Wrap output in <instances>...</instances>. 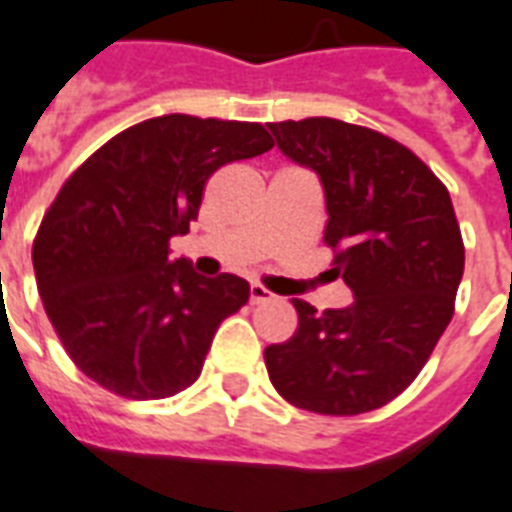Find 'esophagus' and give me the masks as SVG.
<instances>
[{
	"label": "esophagus",
	"instance_id": "esophagus-1",
	"mask_svg": "<svg viewBox=\"0 0 512 512\" xmlns=\"http://www.w3.org/2000/svg\"><path fill=\"white\" fill-rule=\"evenodd\" d=\"M249 301L252 304H266V301H271V293L263 285H252L249 287Z\"/></svg>",
	"mask_w": 512,
	"mask_h": 512
}]
</instances>
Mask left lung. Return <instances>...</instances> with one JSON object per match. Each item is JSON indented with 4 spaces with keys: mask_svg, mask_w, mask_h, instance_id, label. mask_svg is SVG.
<instances>
[{
    "mask_svg": "<svg viewBox=\"0 0 512 512\" xmlns=\"http://www.w3.org/2000/svg\"><path fill=\"white\" fill-rule=\"evenodd\" d=\"M276 146L320 176L325 244L355 301L317 312L298 301V328L266 347L282 399L320 415L385 407L426 366L448 328L464 274V241L445 184L399 140L314 116L274 121Z\"/></svg>",
    "mask_w": 512,
    "mask_h": 512,
    "instance_id": "left-lung-1",
    "label": "left lung"
}]
</instances>
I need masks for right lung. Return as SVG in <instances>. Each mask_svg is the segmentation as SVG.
Segmentation results:
<instances>
[{
	"label": "right lung",
	"instance_id": "obj_1",
	"mask_svg": "<svg viewBox=\"0 0 512 512\" xmlns=\"http://www.w3.org/2000/svg\"><path fill=\"white\" fill-rule=\"evenodd\" d=\"M271 146L255 121L168 113L119 132L64 181L32 263L45 314L89 380L135 401L168 399L198 380L249 285L170 260V238L189 233L214 170Z\"/></svg>",
	"mask_w": 512,
	"mask_h": 512
}]
</instances>
